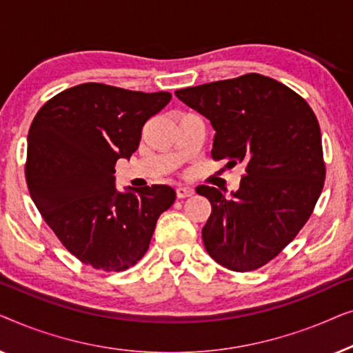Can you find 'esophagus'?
Here are the masks:
<instances>
[{"label": "esophagus", "mask_w": 353, "mask_h": 353, "mask_svg": "<svg viewBox=\"0 0 353 353\" xmlns=\"http://www.w3.org/2000/svg\"><path fill=\"white\" fill-rule=\"evenodd\" d=\"M192 194H194V190H192V188L183 185L176 186V197H180V199H183V197H190Z\"/></svg>", "instance_id": "obj_1"}]
</instances>
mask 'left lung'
Returning a JSON list of instances; mask_svg holds the SVG:
<instances>
[{"instance_id": "left-lung-1", "label": "left lung", "mask_w": 353, "mask_h": 353, "mask_svg": "<svg viewBox=\"0 0 353 353\" xmlns=\"http://www.w3.org/2000/svg\"><path fill=\"white\" fill-rule=\"evenodd\" d=\"M210 120L212 157L245 163L239 190L225 196L197 186L212 204L202 228L207 252L233 272H250L276 257L312 215L325 183L318 120L296 91L260 74L175 91Z\"/></svg>"}]
</instances>
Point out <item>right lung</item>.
I'll return each instance as SVG.
<instances>
[{
	"label": "right lung",
	"instance_id": "right-lung-1",
	"mask_svg": "<svg viewBox=\"0 0 353 353\" xmlns=\"http://www.w3.org/2000/svg\"><path fill=\"white\" fill-rule=\"evenodd\" d=\"M103 83L77 85L51 98L27 138L28 192L70 254L96 270L122 272L146 254L156 221L175 202L167 185L115 188V162L138 149L148 119L170 103Z\"/></svg>",
	"mask_w": 353,
	"mask_h": 353
}]
</instances>
